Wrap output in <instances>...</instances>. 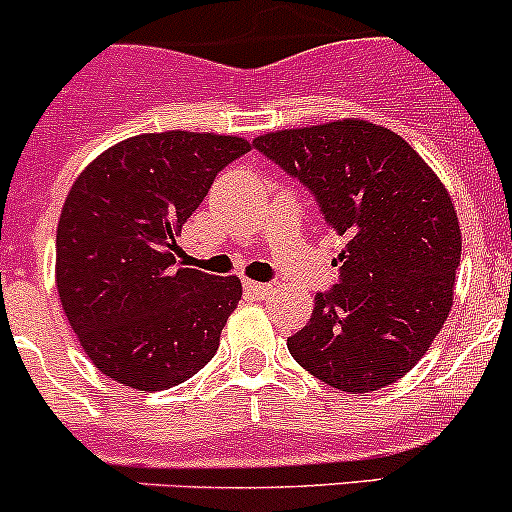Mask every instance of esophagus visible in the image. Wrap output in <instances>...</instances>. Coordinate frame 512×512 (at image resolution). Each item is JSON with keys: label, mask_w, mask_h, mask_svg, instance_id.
Returning <instances> with one entry per match:
<instances>
[{"label": "esophagus", "mask_w": 512, "mask_h": 512, "mask_svg": "<svg viewBox=\"0 0 512 512\" xmlns=\"http://www.w3.org/2000/svg\"><path fill=\"white\" fill-rule=\"evenodd\" d=\"M242 287H245L247 294H252V297H257V299L267 297V294H270V289H272L270 285H265V282H252V280L242 282Z\"/></svg>", "instance_id": "esophagus-1"}]
</instances>
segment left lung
<instances>
[{
  "label": "left lung",
  "mask_w": 512,
  "mask_h": 512,
  "mask_svg": "<svg viewBox=\"0 0 512 512\" xmlns=\"http://www.w3.org/2000/svg\"><path fill=\"white\" fill-rule=\"evenodd\" d=\"M252 146L297 178L344 237L339 285L317 292L289 354L324 384L379 391L441 332L461 265L451 195L414 148L369 121L265 133Z\"/></svg>",
  "instance_id": "obj_1"
}]
</instances>
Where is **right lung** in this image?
Segmentation results:
<instances>
[{
	"label": "right lung",
	"instance_id": "right-lung-1",
	"mask_svg": "<svg viewBox=\"0 0 512 512\" xmlns=\"http://www.w3.org/2000/svg\"><path fill=\"white\" fill-rule=\"evenodd\" d=\"M247 151L237 136L143 133L101 153L71 185L56 230V289L108 379L170 389L218 352L240 280L175 267V252L215 175Z\"/></svg>",
	"mask_w": 512,
	"mask_h": 512
}]
</instances>
